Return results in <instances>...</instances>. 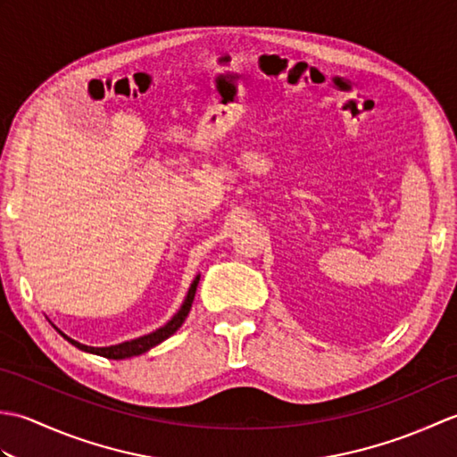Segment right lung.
<instances>
[{"instance_id": "obj_1", "label": "right lung", "mask_w": 457, "mask_h": 457, "mask_svg": "<svg viewBox=\"0 0 457 457\" xmlns=\"http://www.w3.org/2000/svg\"><path fill=\"white\" fill-rule=\"evenodd\" d=\"M198 280L200 277L194 278V283L190 285L188 288V295L187 298H184V303L180 306V310L177 314L172 316L170 322L164 324L162 328L154 329L153 334H147V336H141L137 339H131V342H123V344H118V345H110V347H90V345H84V344H79L74 342V339H71L68 336H64L68 342H71L72 345H76L79 349H82V352H88V353H96V355H102V357H108V359H125V357H133V355H139V353H145L147 349L154 347L157 344L164 342V339L170 337L177 329L182 326L184 320H187L190 308H192V300H194V295H196V287H198Z\"/></svg>"}]
</instances>
